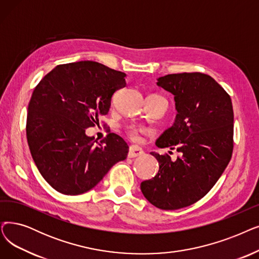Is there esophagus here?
Instances as JSON below:
<instances>
[{
    "mask_svg": "<svg viewBox=\"0 0 259 259\" xmlns=\"http://www.w3.org/2000/svg\"><path fill=\"white\" fill-rule=\"evenodd\" d=\"M143 154H144V151L141 147H139V146H136V145L130 146L129 152H128V157H130V159H133V157H137V156H141Z\"/></svg>",
    "mask_w": 259,
    "mask_h": 259,
    "instance_id": "34e87169",
    "label": "esophagus"
}]
</instances>
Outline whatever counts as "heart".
<instances>
[{
  "mask_svg": "<svg viewBox=\"0 0 259 259\" xmlns=\"http://www.w3.org/2000/svg\"><path fill=\"white\" fill-rule=\"evenodd\" d=\"M127 132H128V136L133 140V141H138L140 139V133L143 132V130L141 129H138L136 127H129L127 129Z\"/></svg>",
  "mask_w": 259,
  "mask_h": 259,
  "instance_id": "1",
  "label": "heart"
}]
</instances>
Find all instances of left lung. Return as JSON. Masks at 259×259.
<instances>
[{
  "instance_id": "left-lung-1",
  "label": "left lung",
  "mask_w": 259,
  "mask_h": 259,
  "mask_svg": "<svg viewBox=\"0 0 259 259\" xmlns=\"http://www.w3.org/2000/svg\"><path fill=\"white\" fill-rule=\"evenodd\" d=\"M156 85L174 95L177 115L155 145L177 149L180 155L172 161L168 154L150 152L159 162V172L142 182L141 190L155 207L171 210L203 198L227 168L234 112L230 95L206 74H169L157 78Z\"/></svg>"
}]
</instances>
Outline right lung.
<instances>
[{"mask_svg": "<svg viewBox=\"0 0 259 259\" xmlns=\"http://www.w3.org/2000/svg\"><path fill=\"white\" fill-rule=\"evenodd\" d=\"M126 74L95 61L57 65L35 88L28 104L26 137L44 180L63 195L95 187L111 167L127 157L128 145L115 133L100 144L88 137L106 115Z\"/></svg>", "mask_w": 259, "mask_h": 259, "instance_id": "obj_1", "label": "right lung"}]
</instances>
